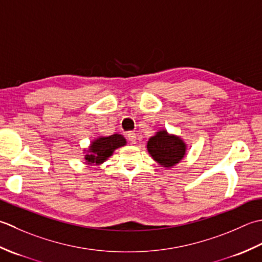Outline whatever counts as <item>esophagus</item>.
I'll return each mask as SVG.
<instances>
[{"label":"esophagus","mask_w":262,"mask_h":262,"mask_svg":"<svg viewBox=\"0 0 262 262\" xmlns=\"http://www.w3.org/2000/svg\"><path fill=\"white\" fill-rule=\"evenodd\" d=\"M126 137H127V140H129L130 142H132V143L137 142V136L135 132H127Z\"/></svg>","instance_id":"34e87169"}]
</instances>
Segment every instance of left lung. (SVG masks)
I'll return each mask as SVG.
<instances>
[{
  "label": "left lung",
  "mask_w": 262,
  "mask_h": 262,
  "mask_svg": "<svg viewBox=\"0 0 262 262\" xmlns=\"http://www.w3.org/2000/svg\"><path fill=\"white\" fill-rule=\"evenodd\" d=\"M147 150L162 166L169 168L182 161L186 152L185 142L178 136L159 130L147 142Z\"/></svg>",
  "instance_id": "1"
}]
</instances>
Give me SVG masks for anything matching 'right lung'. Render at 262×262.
<instances>
[{"label": "right lung", "instance_id": "obj_1", "mask_svg": "<svg viewBox=\"0 0 262 262\" xmlns=\"http://www.w3.org/2000/svg\"><path fill=\"white\" fill-rule=\"evenodd\" d=\"M126 140L122 135H112L108 137H98L92 141L84 155L86 164L88 165H99L107 161V158L113 155L114 150L117 148L124 146Z\"/></svg>", "mask_w": 262, "mask_h": 262}]
</instances>
